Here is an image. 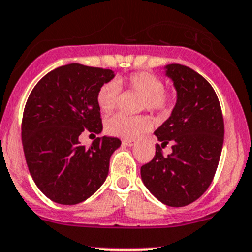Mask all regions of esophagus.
I'll list each match as a JSON object with an SVG mask.
<instances>
[{"instance_id":"34e87169","label":"esophagus","mask_w":252,"mask_h":252,"mask_svg":"<svg viewBox=\"0 0 252 252\" xmlns=\"http://www.w3.org/2000/svg\"><path fill=\"white\" fill-rule=\"evenodd\" d=\"M123 144H124V146H127V147H132V146H134V144H136V139H124Z\"/></svg>"}]
</instances>
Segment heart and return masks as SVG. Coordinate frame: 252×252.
<instances>
[{
  "label": "heart",
  "mask_w": 252,
  "mask_h": 252,
  "mask_svg": "<svg viewBox=\"0 0 252 252\" xmlns=\"http://www.w3.org/2000/svg\"><path fill=\"white\" fill-rule=\"evenodd\" d=\"M129 88L143 95L141 108L153 113H164L170 108V95L164 91V83L158 76L149 72H136L127 78ZM121 93L118 81L106 82L96 94V103L103 113L115 109ZM151 128V121L146 116H127L118 114L105 121L106 133L120 138H133Z\"/></svg>",
  "instance_id": "1"
}]
</instances>
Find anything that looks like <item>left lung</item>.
Returning a JSON list of instances; mask_svg holds the SVG:
<instances>
[{
  "label": "left lung",
  "instance_id": "left-lung-1",
  "mask_svg": "<svg viewBox=\"0 0 252 252\" xmlns=\"http://www.w3.org/2000/svg\"><path fill=\"white\" fill-rule=\"evenodd\" d=\"M164 71L173 81L176 103L154 131L160 144L142 165L141 178L161 203L184 207L200 198L213 180L223 148V115L216 92L201 74L179 63L166 64ZM168 143L173 152L164 157L160 151Z\"/></svg>",
  "mask_w": 252,
  "mask_h": 252
}]
</instances>
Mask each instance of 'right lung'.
<instances>
[{"label": "right lung", "instance_id": "1", "mask_svg": "<svg viewBox=\"0 0 252 252\" xmlns=\"http://www.w3.org/2000/svg\"><path fill=\"white\" fill-rule=\"evenodd\" d=\"M114 77L111 69L64 64L45 74L27 100L22 121L27 165L39 190L54 202H83L108 176L120 139L98 137L86 147L78 138L84 129L103 131L96 94Z\"/></svg>", "mask_w": 252, "mask_h": 252}]
</instances>
